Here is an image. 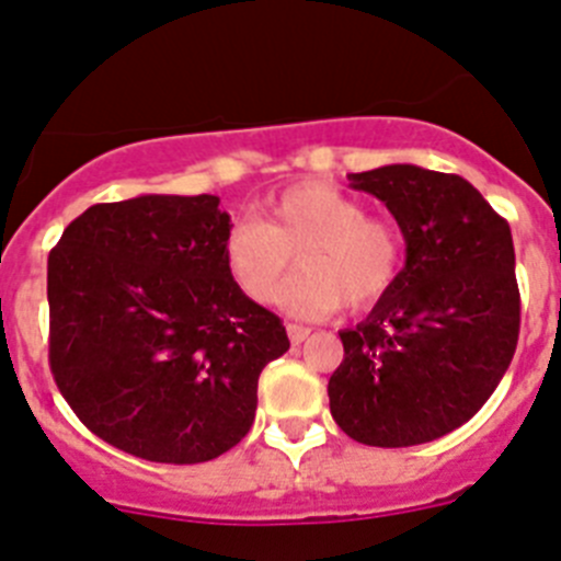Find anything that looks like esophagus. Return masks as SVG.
Here are the masks:
<instances>
[{
  "mask_svg": "<svg viewBox=\"0 0 561 561\" xmlns=\"http://www.w3.org/2000/svg\"><path fill=\"white\" fill-rule=\"evenodd\" d=\"M286 334H289V340H291V345H300V342L306 340V336L311 334L309 329H306V325H297V323H289L286 325Z\"/></svg>",
  "mask_w": 561,
  "mask_h": 561,
  "instance_id": "obj_1",
  "label": "esophagus"
}]
</instances>
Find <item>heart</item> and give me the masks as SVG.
Here are the masks:
<instances>
[{
  "mask_svg": "<svg viewBox=\"0 0 561 561\" xmlns=\"http://www.w3.org/2000/svg\"><path fill=\"white\" fill-rule=\"evenodd\" d=\"M286 295L297 317H329L345 300L370 306L388 295L404 264V238L390 219L365 216L359 199L325 182H300L266 202V225L241 219L225 238V266L255 304Z\"/></svg>",
  "mask_w": 561,
  "mask_h": 561,
  "instance_id": "heart-1",
  "label": "heart"
}]
</instances>
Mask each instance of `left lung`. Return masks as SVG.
<instances>
[{
  "instance_id": "8db88e82",
  "label": "left lung",
  "mask_w": 561,
  "mask_h": 561,
  "mask_svg": "<svg viewBox=\"0 0 561 561\" xmlns=\"http://www.w3.org/2000/svg\"><path fill=\"white\" fill-rule=\"evenodd\" d=\"M348 180L393 213L408 257L370 314L340 331L331 415L368 447L427 444L472 419L512 365V227L455 173L385 165Z\"/></svg>"
}]
</instances>
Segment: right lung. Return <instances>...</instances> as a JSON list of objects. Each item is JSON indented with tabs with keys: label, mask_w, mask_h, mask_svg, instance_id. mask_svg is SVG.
Listing matches in <instances>:
<instances>
[{
	"label": "right lung",
	"mask_w": 561,
	"mask_h": 561,
	"mask_svg": "<svg viewBox=\"0 0 561 561\" xmlns=\"http://www.w3.org/2000/svg\"><path fill=\"white\" fill-rule=\"evenodd\" d=\"M219 196L92 205L47 257L49 370L98 438L205 463L250 433L257 376L289 351L280 317L225 266Z\"/></svg>",
	"instance_id": "right-lung-1"
}]
</instances>
